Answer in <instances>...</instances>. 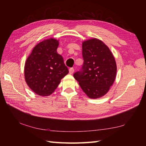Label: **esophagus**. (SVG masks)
I'll return each instance as SVG.
<instances>
[{
    "mask_svg": "<svg viewBox=\"0 0 146 146\" xmlns=\"http://www.w3.org/2000/svg\"><path fill=\"white\" fill-rule=\"evenodd\" d=\"M69 72L70 74H72L74 72V68H70L69 69Z\"/></svg>",
    "mask_w": 146,
    "mask_h": 146,
    "instance_id": "esophagus-1",
    "label": "esophagus"
}]
</instances>
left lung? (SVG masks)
I'll use <instances>...</instances> for the list:
<instances>
[{
	"label": "left lung",
	"instance_id": "1",
	"mask_svg": "<svg viewBox=\"0 0 146 146\" xmlns=\"http://www.w3.org/2000/svg\"><path fill=\"white\" fill-rule=\"evenodd\" d=\"M82 56V70L75 73L74 77L88 98H100L107 93L115 80V59L108 47L95 38L83 41Z\"/></svg>",
	"mask_w": 146,
	"mask_h": 146
}]
</instances>
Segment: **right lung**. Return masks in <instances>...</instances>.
I'll use <instances>...</instances> for the list:
<instances>
[{
  "instance_id": "1",
  "label": "right lung",
  "mask_w": 146,
  "mask_h": 146,
  "mask_svg": "<svg viewBox=\"0 0 146 146\" xmlns=\"http://www.w3.org/2000/svg\"><path fill=\"white\" fill-rule=\"evenodd\" d=\"M59 40L50 38L34 47L25 61V80L35 94H52L61 80L69 73L62 56L57 53Z\"/></svg>"
}]
</instances>
